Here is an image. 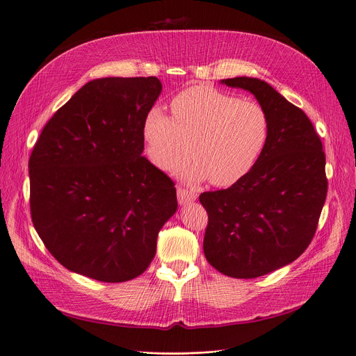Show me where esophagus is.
<instances>
[{
	"label": "esophagus",
	"mask_w": 356,
	"mask_h": 356,
	"mask_svg": "<svg viewBox=\"0 0 356 356\" xmlns=\"http://www.w3.org/2000/svg\"><path fill=\"white\" fill-rule=\"evenodd\" d=\"M177 199H179L180 205H186L196 199V193L193 191H188V189L179 186L177 188Z\"/></svg>",
	"instance_id": "1"
}]
</instances>
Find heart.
<instances>
[{
	"instance_id": "1",
	"label": "heart",
	"mask_w": 356,
	"mask_h": 356,
	"mask_svg": "<svg viewBox=\"0 0 356 356\" xmlns=\"http://www.w3.org/2000/svg\"><path fill=\"white\" fill-rule=\"evenodd\" d=\"M172 118L159 107L147 113L143 138L149 161L163 172L183 170L189 181L208 177L231 186L250 172L269 140V116L257 102L240 100L211 86L180 91L170 103Z\"/></svg>"
}]
</instances>
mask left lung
Returning <instances> with one entry per match:
<instances>
[{
  "instance_id": "left-lung-1",
  "label": "left lung",
  "mask_w": 356,
  "mask_h": 356,
  "mask_svg": "<svg viewBox=\"0 0 356 356\" xmlns=\"http://www.w3.org/2000/svg\"><path fill=\"white\" fill-rule=\"evenodd\" d=\"M250 91L269 116V140L233 186L204 192V253L216 270L252 280L298 259L312 243L327 195L326 156L312 120L259 79L221 81Z\"/></svg>"
}]
</instances>
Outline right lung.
Returning <instances> with one entry per match:
<instances>
[{"mask_svg": "<svg viewBox=\"0 0 356 356\" xmlns=\"http://www.w3.org/2000/svg\"><path fill=\"white\" fill-rule=\"evenodd\" d=\"M157 76L88 81L46 123L29 160L30 213L68 270L125 282L149 266L177 209L173 180L144 151Z\"/></svg>", "mask_w": 356, "mask_h": 356, "instance_id": "obj_1", "label": "right lung"}]
</instances>
